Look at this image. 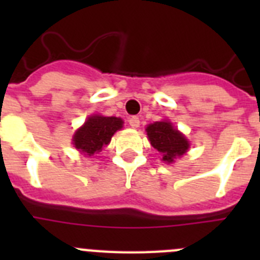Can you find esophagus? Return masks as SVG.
<instances>
[{"mask_svg": "<svg viewBox=\"0 0 260 260\" xmlns=\"http://www.w3.org/2000/svg\"><path fill=\"white\" fill-rule=\"evenodd\" d=\"M128 125L132 126L133 128H137L139 127V125H141V121H139V118H138L137 116H133L130 117V119H128Z\"/></svg>", "mask_w": 260, "mask_h": 260, "instance_id": "1", "label": "esophagus"}]
</instances>
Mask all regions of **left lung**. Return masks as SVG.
<instances>
[{"label": "left lung", "mask_w": 260, "mask_h": 260, "mask_svg": "<svg viewBox=\"0 0 260 260\" xmlns=\"http://www.w3.org/2000/svg\"><path fill=\"white\" fill-rule=\"evenodd\" d=\"M147 135L151 146L161 153L162 160L173 162L177 156H182L189 148V142L169 121H161L147 126Z\"/></svg>", "instance_id": "left-lung-1"}]
</instances>
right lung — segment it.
<instances>
[{
  "mask_svg": "<svg viewBox=\"0 0 260 260\" xmlns=\"http://www.w3.org/2000/svg\"><path fill=\"white\" fill-rule=\"evenodd\" d=\"M122 127V119L117 117L92 116L75 133L74 146L87 156L102 152L117 130Z\"/></svg>",
  "mask_w": 260,
  "mask_h": 260,
  "instance_id": "right-lung-1",
  "label": "right lung"
}]
</instances>
